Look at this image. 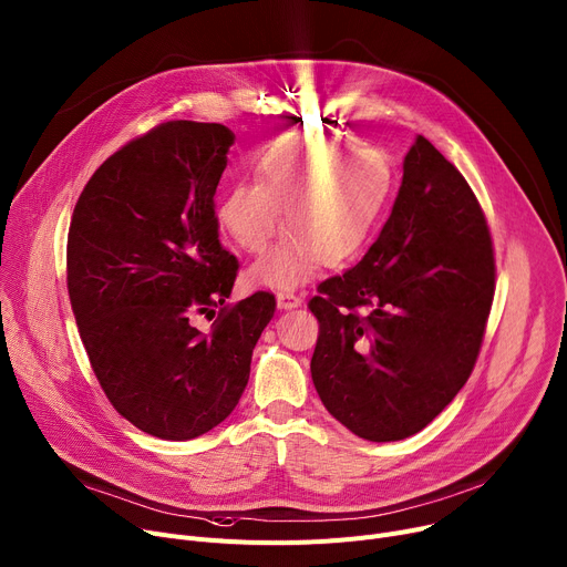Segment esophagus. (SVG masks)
<instances>
[{"instance_id":"34e87169","label":"esophagus","mask_w":567,"mask_h":567,"mask_svg":"<svg viewBox=\"0 0 567 567\" xmlns=\"http://www.w3.org/2000/svg\"><path fill=\"white\" fill-rule=\"evenodd\" d=\"M276 300H278V310H293V308H298L300 303H303V300H300V298H298L296 293H291V291H278Z\"/></svg>"}]
</instances>
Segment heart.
I'll use <instances>...</instances> for the list:
<instances>
[{
    "label": "heart",
    "instance_id": "heart-1",
    "mask_svg": "<svg viewBox=\"0 0 567 567\" xmlns=\"http://www.w3.org/2000/svg\"><path fill=\"white\" fill-rule=\"evenodd\" d=\"M257 182L237 184L218 205V223L241 250L261 252L280 230L289 237L255 261L248 280L293 289L317 261L344 264L369 239L392 188L388 159L328 136H291L264 153Z\"/></svg>",
    "mask_w": 567,
    "mask_h": 567
}]
</instances>
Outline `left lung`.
Wrapping results in <instances>:
<instances>
[{
    "label": "left lung",
    "instance_id": "1",
    "mask_svg": "<svg viewBox=\"0 0 567 567\" xmlns=\"http://www.w3.org/2000/svg\"><path fill=\"white\" fill-rule=\"evenodd\" d=\"M315 388L337 422L371 442L420 433L476 364L495 296V255L470 184L417 136L381 237L317 287Z\"/></svg>",
    "mask_w": 567,
    "mask_h": 567
}]
</instances>
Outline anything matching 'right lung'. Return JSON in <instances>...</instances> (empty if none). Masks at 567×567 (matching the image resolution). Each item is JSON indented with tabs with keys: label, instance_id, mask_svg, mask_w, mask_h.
I'll return each mask as SVG.
<instances>
[{
	"label": "right lung",
	"instance_id": "add662e5",
	"mask_svg": "<svg viewBox=\"0 0 567 567\" xmlns=\"http://www.w3.org/2000/svg\"><path fill=\"white\" fill-rule=\"evenodd\" d=\"M235 134L171 121L130 141L89 179L68 230V293L97 381L127 422L194 440L239 403L276 298L225 306L237 257L218 241L214 194ZM221 312L209 333L196 313Z\"/></svg>",
	"mask_w": 567,
	"mask_h": 567
}]
</instances>
